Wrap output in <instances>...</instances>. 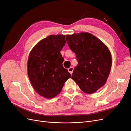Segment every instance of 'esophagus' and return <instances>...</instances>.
<instances>
[{
	"label": "esophagus",
	"instance_id": "34e87169",
	"mask_svg": "<svg viewBox=\"0 0 131 131\" xmlns=\"http://www.w3.org/2000/svg\"><path fill=\"white\" fill-rule=\"evenodd\" d=\"M68 72L70 73V74H72L73 73V70H74V68L73 67H70L69 68H68Z\"/></svg>",
	"mask_w": 131,
	"mask_h": 131
}]
</instances>
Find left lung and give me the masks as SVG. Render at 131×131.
Wrapping results in <instances>:
<instances>
[{
  "label": "left lung",
  "mask_w": 131,
  "mask_h": 131,
  "mask_svg": "<svg viewBox=\"0 0 131 131\" xmlns=\"http://www.w3.org/2000/svg\"><path fill=\"white\" fill-rule=\"evenodd\" d=\"M66 40L78 62L72 79L84 92H96L104 85L110 72L112 58L109 49L88 32L67 35Z\"/></svg>",
  "instance_id": "1"
}]
</instances>
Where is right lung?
<instances>
[{
    "label": "right lung",
    "instance_id": "right-lung-1",
    "mask_svg": "<svg viewBox=\"0 0 131 131\" xmlns=\"http://www.w3.org/2000/svg\"><path fill=\"white\" fill-rule=\"evenodd\" d=\"M66 35H50L35 45L29 53L28 76L35 91L47 99L54 98L71 78L64 68L60 51L65 45Z\"/></svg>",
    "mask_w": 131,
    "mask_h": 131
}]
</instances>
